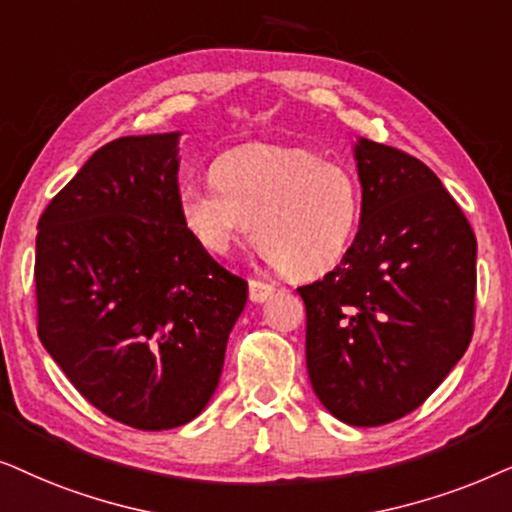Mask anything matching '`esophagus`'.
I'll return each instance as SVG.
<instances>
[{"mask_svg":"<svg viewBox=\"0 0 512 512\" xmlns=\"http://www.w3.org/2000/svg\"><path fill=\"white\" fill-rule=\"evenodd\" d=\"M274 285L271 283H264V281H257V278H252L250 281V299L255 304H260V302H267V299L274 295Z\"/></svg>","mask_w":512,"mask_h":512,"instance_id":"1","label":"esophagus"}]
</instances>
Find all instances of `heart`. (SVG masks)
<instances>
[{"instance_id":"b5f03b06","label":"heart","mask_w":512,"mask_h":512,"mask_svg":"<svg viewBox=\"0 0 512 512\" xmlns=\"http://www.w3.org/2000/svg\"><path fill=\"white\" fill-rule=\"evenodd\" d=\"M210 180L182 187L177 208L194 241L213 255L234 248L252 222L264 257L292 278L325 274L349 252L363 194L344 163L255 142L217 156Z\"/></svg>"}]
</instances>
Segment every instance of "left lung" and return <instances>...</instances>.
Returning a JSON list of instances; mask_svg holds the SVG:
<instances>
[{
	"label": "left lung",
	"mask_w": 512,
	"mask_h": 512,
	"mask_svg": "<svg viewBox=\"0 0 512 512\" xmlns=\"http://www.w3.org/2000/svg\"><path fill=\"white\" fill-rule=\"evenodd\" d=\"M363 213L349 252L306 304V370L318 400L351 426L417 410L473 337L478 243L426 163L360 138Z\"/></svg>",
	"instance_id": "obj_1"
}]
</instances>
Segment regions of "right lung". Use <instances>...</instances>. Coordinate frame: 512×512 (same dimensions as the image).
<instances>
[{"mask_svg": "<svg viewBox=\"0 0 512 512\" xmlns=\"http://www.w3.org/2000/svg\"><path fill=\"white\" fill-rule=\"evenodd\" d=\"M177 140L107 142L37 224L39 339L88 403L140 431L199 417L248 299L182 224Z\"/></svg>", "mask_w": 512, "mask_h": 512, "instance_id": "obj_1", "label": "right lung"}]
</instances>
